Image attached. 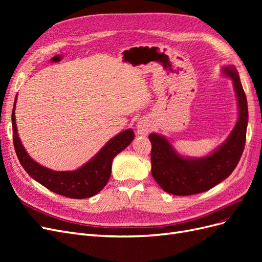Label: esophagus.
Returning a JSON list of instances; mask_svg holds the SVG:
<instances>
[{"label":"esophagus","instance_id":"obj_1","mask_svg":"<svg viewBox=\"0 0 262 262\" xmlns=\"http://www.w3.org/2000/svg\"><path fill=\"white\" fill-rule=\"evenodd\" d=\"M150 130V124L147 119H140L137 123V132L140 136H146Z\"/></svg>","mask_w":262,"mask_h":262}]
</instances>
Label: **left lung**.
I'll list each match as a JSON object with an SVG mask.
<instances>
[{
	"label": "left lung",
	"mask_w": 262,
	"mask_h": 262,
	"mask_svg": "<svg viewBox=\"0 0 262 262\" xmlns=\"http://www.w3.org/2000/svg\"><path fill=\"white\" fill-rule=\"evenodd\" d=\"M221 73L232 80L238 108L237 121L223 143L207 155L191 157L180 154L165 136H148L152 175L165 192L190 195L207 191L231 175L241 160L248 124L247 98L234 66L222 67Z\"/></svg>",
	"instance_id": "8db88e82"
}]
</instances>
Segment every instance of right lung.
<instances>
[{
  "instance_id": "1",
  "label": "right lung",
  "mask_w": 262,
  "mask_h": 262,
  "mask_svg": "<svg viewBox=\"0 0 262 262\" xmlns=\"http://www.w3.org/2000/svg\"><path fill=\"white\" fill-rule=\"evenodd\" d=\"M16 101L17 95L15 97L12 112L13 141L16 155L28 175L54 193L72 199H85L97 194L107 185L112 175L114 158L134 139L132 129L123 130L110 139L96 155L77 169L66 171L52 170L33 160L24 147L18 137L16 119H15Z\"/></svg>"
}]
</instances>
